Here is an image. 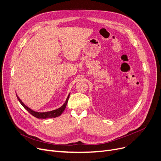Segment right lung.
<instances>
[{"label":"right lung","instance_id":"add662e5","mask_svg":"<svg viewBox=\"0 0 161 161\" xmlns=\"http://www.w3.org/2000/svg\"><path fill=\"white\" fill-rule=\"evenodd\" d=\"M69 96L70 94H69V96H67V100L65 101V102L64 103V104L60 107L59 108L57 109V110H53V111H50V112H37L35 111H33L32 110H31L30 108H29L28 107H27L25 106L24 103L22 102V100L19 98L18 96L16 95L17 96V98L19 100V102H20V104L22 105V106L30 114H31L33 116L37 118H39V119H46V118H56V117H58L59 115H61V114L63 112V111L65 110V109L66 108V106L67 104V102H68V100L69 98Z\"/></svg>","mask_w":161,"mask_h":161}]
</instances>
